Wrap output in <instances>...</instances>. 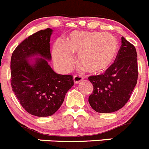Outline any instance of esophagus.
Instances as JSON below:
<instances>
[{
    "label": "esophagus",
    "mask_w": 149,
    "mask_h": 149,
    "mask_svg": "<svg viewBox=\"0 0 149 149\" xmlns=\"http://www.w3.org/2000/svg\"><path fill=\"white\" fill-rule=\"evenodd\" d=\"M73 79H74V83L77 84L82 80L83 77H82L79 74H75L74 76V77H73Z\"/></svg>",
    "instance_id": "obj_1"
}]
</instances>
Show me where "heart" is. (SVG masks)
Instances as JSON below:
<instances>
[{"instance_id": "obj_1", "label": "heart", "mask_w": 149, "mask_h": 149, "mask_svg": "<svg viewBox=\"0 0 149 149\" xmlns=\"http://www.w3.org/2000/svg\"><path fill=\"white\" fill-rule=\"evenodd\" d=\"M119 52L117 38L109 32L73 31L65 44L57 41L53 48V59L61 72L70 70L73 62L72 54H77V63L91 73H98L109 68Z\"/></svg>"}]
</instances>
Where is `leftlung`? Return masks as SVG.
Segmentation results:
<instances>
[{"instance_id":"8db88e82","label":"left lung","mask_w":149,"mask_h":149,"mask_svg":"<svg viewBox=\"0 0 149 149\" xmlns=\"http://www.w3.org/2000/svg\"><path fill=\"white\" fill-rule=\"evenodd\" d=\"M112 65L101 74L88 77L93 92L88 101L93 109L98 113L118 111L130 98L138 80V61L135 46L125 38Z\"/></svg>"}]
</instances>
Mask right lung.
I'll return each instance as SVG.
<instances>
[{
	"instance_id": "obj_1",
	"label": "right lung",
	"mask_w": 149,
	"mask_h": 149,
	"mask_svg": "<svg viewBox=\"0 0 149 149\" xmlns=\"http://www.w3.org/2000/svg\"><path fill=\"white\" fill-rule=\"evenodd\" d=\"M53 30H40L23 40L11 59L12 91L23 108L32 115H53L74 85L73 77L58 74L48 64L51 58L50 40ZM40 56L33 60L29 58Z\"/></svg>"
}]
</instances>
